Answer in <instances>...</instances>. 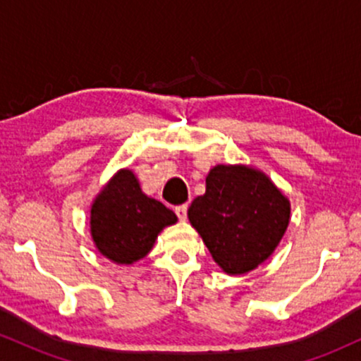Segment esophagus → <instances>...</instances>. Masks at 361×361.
<instances>
[{
  "mask_svg": "<svg viewBox=\"0 0 361 361\" xmlns=\"http://www.w3.org/2000/svg\"><path fill=\"white\" fill-rule=\"evenodd\" d=\"M186 210H188V207L186 205H180L175 209V214L178 215V219H180V221H185L186 219Z\"/></svg>",
  "mask_w": 361,
  "mask_h": 361,
  "instance_id": "1",
  "label": "esophagus"
}]
</instances>
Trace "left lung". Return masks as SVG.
Wrapping results in <instances>:
<instances>
[{
  "mask_svg": "<svg viewBox=\"0 0 361 361\" xmlns=\"http://www.w3.org/2000/svg\"><path fill=\"white\" fill-rule=\"evenodd\" d=\"M188 221L222 271L244 275L270 258L287 233L290 200L258 168L217 164Z\"/></svg>",
  "mask_w": 361,
  "mask_h": 361,
  "instance_id": "obj_1",
  "label": "left lung"
}]
</instances>
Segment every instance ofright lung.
<instances>
[{"mask_svg":"<svg viewBox=\"0 0 361 361\" xmlns=\"http://www.w3.org/2000/svg\"><path fill=\"white\" fill-rule=\"evenodd\" d=\"M178 222L173 210L140 188L134 171L122 168L103 185L90 210L94 247L115 264H134L154 246L164 227Z\"/></svg>","mask_w":361,"mask_h":361,"instance_id":"add662e5","label":"right lung"}]
</instances>
